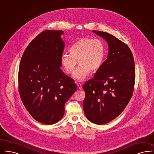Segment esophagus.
<instances>
[{"instance_id": "1", "label": "esophagus", "mask_w": 154, "mask_h": 154, "mask_svg": "<svg viewBox=\"0 0 154 154\" xmlns=\"http://www.w3.org/2000/svg\"><path fill=\"white\" fill-rule=\"evenodd\" d=\"M77 85L78 86V88H79V89H82V84H81V83H77Z\"/></svg>"}]
</instances>
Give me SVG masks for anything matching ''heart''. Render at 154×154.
<instances>
[{
	"label": "heart",
	"instance_id": "obj_1",
	"mask_svg": "<svg viewBox=\"0 0 154 154\" xmlns=\"http://www.w3.org/2000/svg\"><path fill=\"white\" fill-rule=\"evenodd\" d=\"M69 51L62 54L60 62L66 71L71 74L74 71L78 61L79 66L73 77L80 81L85 79L91 71L94 72L100 69L105 57V46L99 39L82 38L70 47Z\"/></svg>",
	"mask_w": 154,
	"mask_h": 154
}]
</instances>
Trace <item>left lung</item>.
<instances>
[{
	"label": "left lung",
	"instance_id": "1",
	"mask_svg": "<svg viewBox=\"0 0 154 154\" xmlns=\"http://www.w3.org/2000/svg\"><path fill=\"white\" fill-rule=\"evenodd\" d=\"M108 44L107 59L94 78L83 86L86 118L102 125L118 116L129 102L134 90L135 69L133 55L125 43L107 32L92 31Z\"/></svg>",
	"mask_w": 154,
	"mask_h": 154
}]
</instances>
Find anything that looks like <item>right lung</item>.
<instances>
[{
  "instance_id": "add662e5",
  "label": "right lung",
  "mask_w": 154,
  "mask_h": 154,
  "mask_svg": "<svg viewBox=\"0 0 154 154\" xmlns=\"http://www.w3.org/2000/svg\"><path fill=\"white\" fill-rule=\"evenodd\" d=\"M62 30H46L23 53L19 69V91L30 115L41 123L62 119L64 105L77 89L74 80L60 69L64 48Z\"/></svg>"
}]
</instances>
